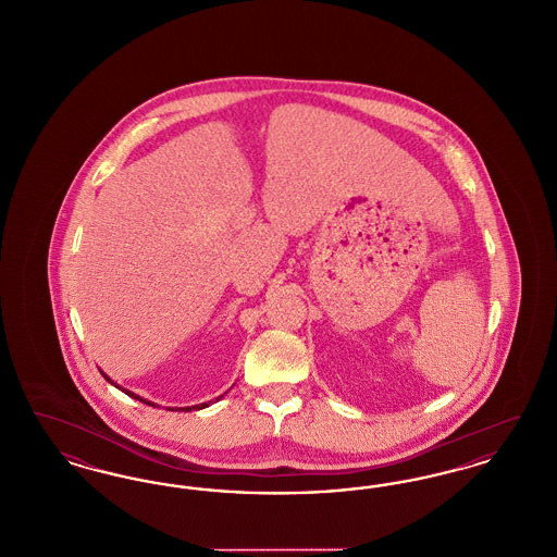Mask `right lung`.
Here are the masks:
<instances>
[{
    "instance_id": "add662e5",
    "label": "right lung",
    "mask_w": 557,
    "mask_h": 557,
    "mask_svg": "<svg viewBox=\"0 0 557 557\" xmlns=\"http://www.w3.org/2000/svg\"><path fill=\"white\" fill-rule=\"evenodd\" d=\"M102 375H104V377H107L108 382H110V384H112V386H116V384H114V382H112V380H110V377H108L107 373H104V371H102ZM116 388H121V386H116ZM121 391H123V393H125V395H129V397H133V398H137V400H141V403H146V405H152V407H157V405H154V403H150V400H146V398H139L137 397V395H133V393H129V391H125V388H121ZM221 398V397H219ZM219 398H216V400H219ZM205 407H209V403H202V405H196V407H194V409H205ZM186 411H191V407H186Z\"/></svg>"
}]
</instances>
